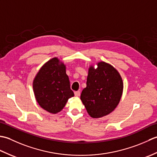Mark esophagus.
<instances>
[{"instance_id":"1","label":"esophagus","mask_w":157,"mask_h":157,"mask_svg":"<svg viewBox=\"0 0 157 157\" xmlns=\"http://www.w3.org/2000/svg\"><path fill=\"white\" fill-rule=\"evenodd\" d=\"M74 94L75 96H77V97H78V96H80V92L79 91H75L74 92Z\"/></svg>"}]
</instances>
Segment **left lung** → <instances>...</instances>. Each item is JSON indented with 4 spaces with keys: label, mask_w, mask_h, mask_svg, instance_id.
Instances as JSON below:
<instances>
[{
    "label": "left lung",
    "mask_w": 157,
    "mask_h": 157,
    "mask_svg": "<svg viewBox=\"0 0 157 157\" xmlns=\"http://www.w3.org/2000/svg\"><path fill=\"white\" fill-rule=\"evenodd\" d=\"M97 68L90 65L80 99L92 118H101L113 112L121 100L123 83L115 67L107 63H97Z\"/></svg>",
    "instance_id": "obj_1"
}]
</instances>
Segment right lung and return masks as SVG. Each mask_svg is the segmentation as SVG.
I'll return each instance as SVG.
<instances>
[{"mask_svg": "<svg viewBox=\"0 0 157 157\" xmlns=\"http://www.w3.org/2000/svg\"><path fill=\"white\" fill-rule=\"evenodd\" d=\"M33 90L39 105L52 114L61 111L74 96L65 65L57 57L49 60L39 70L33 81Z\"/></svg>", "mask_w": 157, "mask_h": 157, "instance_id": "1", "label": "right lung"}]
</instances>
